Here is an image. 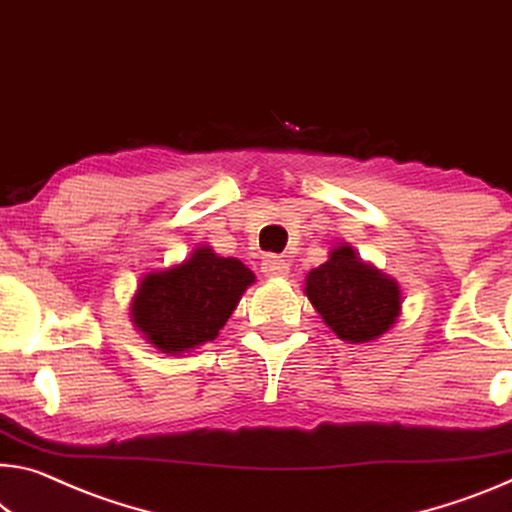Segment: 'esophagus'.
Listing matches in <instances>:
<instances>
[{
  "label": "esophagus",
  "instance_id": "obj_1",
  "mask_svg": "<svg viewBox=\"0 0 512 512\" xmlns=\"http://www.w3.org/2000/svg\"><path fill=\"white\" fill-rule=\"evenodd\" d=\"M262 273L266 278H285L289 273V262L280 255H266L262 259Z\"/></svg>",
  "mask_w": 512,
  "mask_h": 512
}]
</instances>
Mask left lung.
Here are the masks:
<instances>
[{"label":"left lung","instance_id":"left-lung-1","mask_svg":"<svg viewBox=\"0 0 512 512\" xmlns=\"http://www.w3.org/2000/svg\"><path fill=\"white\" fill-rule=\"evenodd\" d=\"M305 294L337 337L351 344L383 335L401 310L399 285L360 262L351 246L332 248L328 262L307 273Z\"/></svg>","mask_w":512,"mask_h":512}]
</instances>
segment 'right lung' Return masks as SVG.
Returning <instances> with one entry per match:
<instances>
[{
    "instance_id": "1",
    "label": "right lung",
    "mask_w": 512,
    "mask_h": 512,
    "mask_svg": "<svg viewBox=\"0 0 512 512\" xmlns=\"http://www.w3.org/2000/svg\"><path fill=\"white\" fill-rule=\"evenodd\" d=\"M255 275L239 259L198 248L175 269L145 275L132 303L136 328L164 353L216 339Z\"/></svg>"
}]
</instances>
